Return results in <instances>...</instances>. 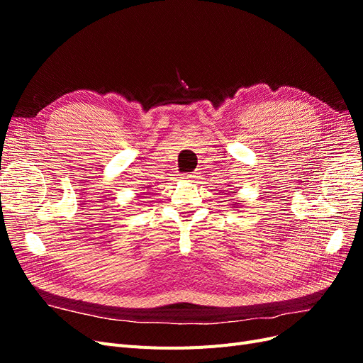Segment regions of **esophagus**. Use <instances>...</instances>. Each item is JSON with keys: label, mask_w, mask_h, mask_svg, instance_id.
I'll use <instances>...</instances> for the list:
<instances>
[{"label": "esophagus", "mask_w": 363, "mask_h": 363, "mask_svg": "<svg viewBox=\"0 0 363 363\" xmlns=\"http://www.w3.org/2000/svg\"><path fill=\"white\" fill-rule=\"evenodd\" d=\"M199 175H196V172H191V174H184V179H188L189 182H194Z\"/></svg>", "instance_id": "esophagus-1"}]
</instances>
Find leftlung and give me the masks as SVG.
<instances>
[{"label":"left lung","instance_id":"obj_1","mask_svg":"<svg viewBox=\"0 0 363 363\" xmlns=\"http://www.w3.org/2000/svg\"><path fill=\"white\" fill-rule=\"evenodd\" d=\"M239 206H240V203H235V204H232V207H233V208H238Z\"/></svg>","mask_w":363,"mask_h":363}]
</instances>
